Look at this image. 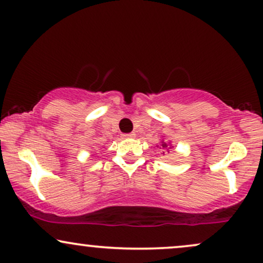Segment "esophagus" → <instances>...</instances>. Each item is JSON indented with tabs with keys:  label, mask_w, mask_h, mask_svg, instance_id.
I'll use <instances>...</instances> for the list:
<instances>
[{
	"label": "esophagus",
	"mask_w": 263,
	"mask_h": 263,
	"mask_svg": "<svg viewBox=\"0 0 263 263\" xmlns=\"http://www.w3.org/2000/svg\"><path fill=\"white\" fill-rule=\"evenodd\" d=\"M121 137L123 138V140H126V138H132V137H135V134L134 132H131V134H123V135H121Z\"/></svg>",
	"instance_id": "obj_1"
}]
</instances>
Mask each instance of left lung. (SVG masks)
I'll use <instances>...</instances> for the list:
<instances>
[{
    "label": "left lung",
    "instance_id": "1",
    "mask_svg": "<svg viewBox=\"0 0 263 263\" xmlns=\"http://www.w3.org/2000/svg\"><path fill=\"white\" fill-rule=\"evenodd\" d=\"M162 147H163V148H165V149H166V148H167V144L165 143V142H162Z\"/></svg>",
    "mask_w": 263,
    "mask_h": 263
}]
</instances>
